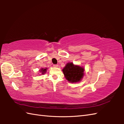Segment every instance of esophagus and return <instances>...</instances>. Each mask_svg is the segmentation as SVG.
<instances>
[{"instance_id": "obj_1", "label": "esophagus", "mask_w": 124, "mask_h": 124, "mask_svg": "<svg viewBox=\"0 0 124 124\" xmlns=\"http://www.w3.org/2000/svg\"><path fill=\"white\" fill-rule=\"evenodd\" d=\"M53 67H58V65L57 64H54L53 65Z\"/></svg>"}]
</instances>
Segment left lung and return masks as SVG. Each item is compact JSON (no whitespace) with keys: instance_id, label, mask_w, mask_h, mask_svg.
<instances>
[{"instance_id":"1","label":"left lung","mask_w":124,"mask_h":124,"mask_svg":"<svg viewBox=\"0 0 124 124\" xmlns=\"http://www.w3.org/2000/svg\"><path fill=\"white\" fill-rule=\"evenodd\" d=\"M84 68L73 63H68L62 69L65 79L71 83L79 82L84 75Z\"/></svg>"}]
</instances>
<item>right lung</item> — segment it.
I'll return each mask as SVG.
<instances>
[{
	"mask_svg": "<svg viewBox=\"0 0 124 124\" xmlns=\"http://www.w3.org/2000/svg\"><path fill=\"white\" fill-rule=\"evenodd\" d=\"M47 69V68H46L45 69H44V68H41V69H40V70H39V71L41 73L42 75H43V74H45V73L46 72Z\"/></svg>",
	"mask_w": 124,
	"mask_h": 124,
	"instance_id": "1",
	"label": "right lung"
}]
</instances>
